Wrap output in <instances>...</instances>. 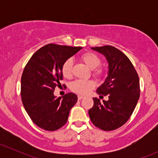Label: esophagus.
I'll use <instances>...</instances> for the list:
<instances>
[{
	"instance_id": "esophagus-1",
	"label": "esophagus",
	"mask_w": 158,
	"mask_h": 158,
	"mask_svg": "<svg viewBox=\"0 0 158 158\" xmlns=\"http://www.w3.org/2000/svg\"><path fill=\"white\" fill-rule=\"evenodd\" d=\"M83 98H84V96H82V95H78V100H81V99H82Z\"/></svg>"
}]
</instances>
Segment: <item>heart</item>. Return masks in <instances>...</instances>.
Returning <instances> with one entry per match:
<instances>
[{
    "label": "heart",
    "mask_w": 158,
    "mask_h": 158,
    "mask_svg": "<svg viewBox=\"0 0 158 158\" xmlns=\"http://www.w3.org/2000/svg\"><path fill=\"white\" fill-rule=\"evenodd\" d=\"M82 61L89 66L90 69H94L93 75L96 77H99L102 75V70L96 69L101 64V60L96 54L93 52H85L81 56ZM73 60L71 59L66 60L62 66V73L65 78H70L73 73ZM95 87V83L92 80L87 79H78L71 83L70 88L74 92L81 95L88 94Z\"/></svg>",
    "instance_id": "b5f03b06"
}]
</instances>
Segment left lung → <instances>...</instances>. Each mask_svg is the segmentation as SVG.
Here are the masks:
<instances>
[{
	"mask_svg": "<svg viewBox=\"0 0 158 158\" xmlns=\"http://www.w3.org/2000/svg\"><path fill=\"white\" fill-rule=\"evenodd\" d=\"M92 49L104 55L109 63L107 78L96 90L98 95H108L109 100L101 102L93 98L89 115L97 128L115 130L128 122L136 107L140 97L139 77L128 56L119 49L111 46Z\"/></svg>",
	"mask_w": 158,
	"mask_h": 158,
	"instance_id": "1",
	"label": "left lung"
}]
</instances>
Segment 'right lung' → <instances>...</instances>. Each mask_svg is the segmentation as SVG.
<instances>
[{
	"label": "right lung",
	"mask_w": 158,
	"mask_h": 158,
	"mask_svg": "<svg viewBox=\"0 0 158 158\" xmlns=\"http://www.w3.org/2000/svg\"><path fill=\"white\" fill-rule=\"evenodd\" d=\"M81 49L47 44L38 49L27 63L21 77L22 102L31 120L40 128L52 131L67 122L77 95L69 92L63 98H56L53 92L56 86L61 85L64 62Z\"/></svg>",
	"instance_id": "add662e5"
}]
</instances>
